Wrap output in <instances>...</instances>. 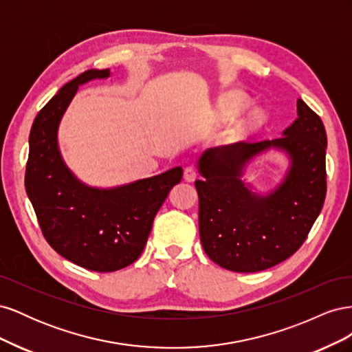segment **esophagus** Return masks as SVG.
I'll list each match as a JSON object with an SVG mask.
<instances>
[{
    "mask_svg": "<svg viewBox=\"0 0 352 352\" xmlns=\"http://www.w3.org/2000/svg\"><path fill=\"white\" fill-rule=\"evenodd\" d=\"M197 168L194 166H188L185 167L184 170V177L185 180H188V182H194V180L197 179Z\"/></svg>",
    "mask_w": 352,
    "mask_h": 352,
    "instance_id": "34e87169",
    "label": "esophagus"
}]
</instances>
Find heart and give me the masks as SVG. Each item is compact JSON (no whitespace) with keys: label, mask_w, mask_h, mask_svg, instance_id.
<instances>
[{"label":"heart","mask_w":352,"mask_h":352,"mask_svg":"<svg viewBox=\"0 0 352 352\" xmlns=\"http://www.w3.org/2000/svg\"><path fill=\"white\" fill-rule=\"evenodd\" d=\"M247 102V97H245L243 94L241 92H230L229 95H226L225 100H223V107H225L226 110H238L239 107H242V105ZM264 119V114L260 109H254L251 110L247 117H245L243 120V126L247 127H255L258 126Z\"/></svg>","instance_id":"obj_1"}]
</instances>
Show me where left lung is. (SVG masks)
Segmentation results:
<instances>
[{
  "label": "left lung",
  "instance_id": "8db88e82",
  "mask_svg": "<svg viewBox=\"0 0 352 352\" xmlns=\"http://www.w3.org/2000/svg\"><path fill=\"white\" fill-rule=\"evenodd\" d=\"M296 120L272 141L210 148L198 160L202 179L199 238L210 260L238 273L265 270L289 258L313 228L326 197L327 138L320 117L296 101ZM270 147L290 168L279 187L260 196L241 180L244 164Z\"/></svg>",
  "mask_w": 352,
  "mask_h": 352
}]
</instances>
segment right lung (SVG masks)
<instances>
[{
	"instance_id": "right-lung-1",
	"label": "right lung",
	"mask_w": 352,
	"mask_h": 352,
	"mask_svg": "<svg viewBox=\"0 0 352 352\" xmlns=\"http://www.w3.org/2000/svg\"><path fill=\"white\" fill-rule=\"evenodd\" d=\"M110 76L91 69L66 83L35 117L25 186L42 235L61 257L92 272H116L142 254L153 221L182 167L110 189L82 184L58 150V126L79 85Z\"/></svg>"
}]
</instances>
